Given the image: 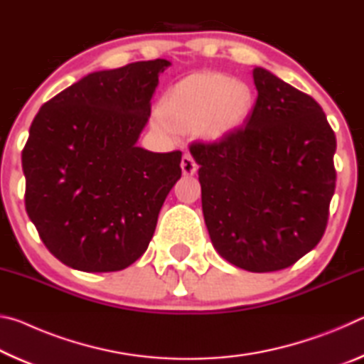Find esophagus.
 <instances>
[{
    "label": "esophagus",
    "instance_id": "obj_1",
    "mask_svg": "<svg viewBox=\"0 0 364 364\" xmlns=\"http://www.w3.org/2000/svg\"><path fill=\"white\" fill-rule=\"evenodd\" d=\"M181 170L184 176H193L197 170V165L194 162V159L191 157V154H184L181 159Z\"/></svg>",
    "mask_w": 364,
    "mask_h": 364
}]
</instances>
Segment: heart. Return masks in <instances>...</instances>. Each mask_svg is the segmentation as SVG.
<instances>
[{"instance_id":"heart-1","label":"heart","mask_w":364,"mask_h":364,"mask_svg":"<svg viewBox=\"0 0 364 364\" xmlns=\"http://www.w3.org/2000/svg\"><path fill=\"white\" fill-rule=\"evenodd\" d=\"M254 106L255 95L247 83L225 73L197 72L165 91L152 127L168 138L196 127L202 138L217 141L237 130Z\"/></svg>"}]
</instances>
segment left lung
<instances>
[{"instance_id": "8db88e82", "label": "left lung", "mask_w": 364, "mask_h": 364, "mask_svg": "<svg viewBox=\"0 0 364 364\" xmlns=\"http://www.w3.org/2000/svg\"><path fill=\"white\" fill-rule=\"evenodd\" d=\"M244 127L193 144L202 212L218 254L252 273L294 264L321 241L336 189V134L319 104L255 67Z\"/></svg>"}]
</instances>
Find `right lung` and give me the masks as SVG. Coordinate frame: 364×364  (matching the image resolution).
Masks as SVG:
<instances>
[{"label":"right lung","instance_id":"add662e5","mask_svg":"<svg viewBox=\"0 0 364 364\" xmlns=\"http://www.w3.org/2000/svg\"><path fill=\"white\" fill-rule=\"evenodd\" d=\"M170 60L88 73L45 102L22 151L26 208L67 267L107 273L144 254L181 152L136 146Z\"/></svg>","mask_w":364,"mask_h":364}]
</instances>
